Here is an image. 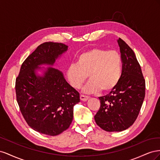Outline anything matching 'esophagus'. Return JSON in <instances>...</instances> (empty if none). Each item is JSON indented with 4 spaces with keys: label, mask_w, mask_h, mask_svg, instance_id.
<instances>
[{
    "label": "esophagus",
    "mask_w": 160,
    "mask_h": 160,
    "mask_svg": "<svg viewBox=\"0 0 160 160\" xmlns=\"http://www.w3.org/2000/svg\"><path fill=\"white\" fill-rule=\"evenodd\" d=\"M80 99H81V101H86L88 100L89 97L88 96H86V95H80Z\"/></svg>",
    "instance_id": "34e87169"
}]
</instances>
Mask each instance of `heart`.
Returning <instances> with one entry per match:
<instances>
[{
	"label": "heart",
	"mask_w": 160,
	"mask_h": 160,
	"mask_svg": "<svg viewBox=\"0 0 160 160\" xmlns=\"http://www.w3.org/2000/svg\"><path fill=\"white\" fill-rule=\"evenodd\" d=\"M122 73V59L118 52L94 48L79 56L77 63L67 69V77L72 88L79 89L89 75L90 80L83 92L90 94L101 89L113 90L118 85Z\"/></svg>",
	"instance_id": "obj_1"
}]
</instances>
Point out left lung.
Listing matches in <instances>:
<instances>
[{"label": "left lung", "mask_w": 160, "mask_h": 160, "mask_svg": "<svg viewBox=\"0 0 160 160\" xmlns=\"http://www.w3.org/2000/svg\"><path fill=\"white\" fill-rule=\"evenodd\" d=\"M122 73L116 88L99 97L101 106L95 115L97 125L106 132H122L136 120L145 98L146 82L134 52L122 38L118 40Z\"/></svg>", "instance_id": "8db88e82"}]
</instances>
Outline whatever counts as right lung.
Returning <instances> with one entry per match:
<instances>
[{
    "mask_svg": "<svg viewBox=\"0 0 160 160\" xmlns=\"http://www.w3.org/2000/svg\"><path fill=\"white\" fill-rule=\"evenodd\" d=\"M68 46L47 42L38 46L22 62L17 77V101L27 124L36 132L51 136L67 129L73 118L79 93L66 81L62 72L49 67L43 75L40 65L52 66Z\"/></svg>",
    "mask_w": 160,
    "mask_h": 160,
    "instance_id": "1",
    "label": "right lung"
}]
</instances>
